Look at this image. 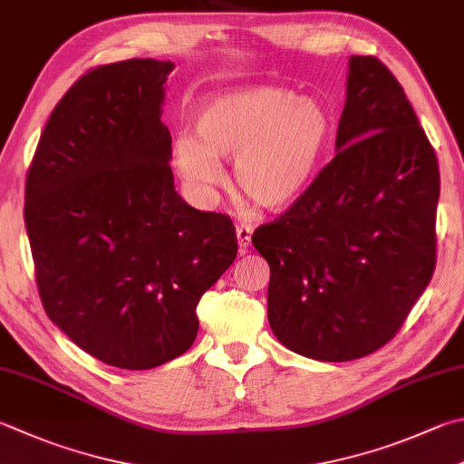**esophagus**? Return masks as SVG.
<instances>
[{
    "mask_svg": "<svg viewBox=\"0 0 464 464\" xmlns=\"http://www.w3.org/2000/svg\"><path fill=\"white\" fill-rule=\"evenodd\" d=\"M236 238H238V252L240 255H246V250L252 242V228L246 224L236 226Z\"/></svg>",
    "mask_w": 464,
    "mask_h": 464,
    "instance_id": "obj_1",
    "label": "esophagus"
}]
</instances>
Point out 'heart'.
<instances>
[{
  "instance_id": "obj_1",
  "label": "heart",
  "mask_w": 464,
  "mask_h": 464,
  "mask_svg": "<svg viewBox=\"0 0 464 464\" xmlns=\"http://www.w3.org/2000/svg\"><path fill=\"white\" fill-rule=\"evenodd\" d=\"M323 104L276 86H242L216 94L196 115V135L179 130L171 157L189 186H220V160H234L240 194L268 212L299 204L317 178L329 145Z\"/></svg>"
}]
</instances>
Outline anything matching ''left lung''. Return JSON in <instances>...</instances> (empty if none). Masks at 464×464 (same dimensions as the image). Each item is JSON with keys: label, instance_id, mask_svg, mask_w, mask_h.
<instances>
[{"label": "left lung", "instance_id": "left-lung-1", "mask_svg": "<svg viewBox=\"0 0 464 464\" xmlns=\"http://www.w3.org/2000/svg\"><path fill=\"white\" fill-rule=\"evenodd\" d=\"M335 151L301 202L252 236L270 266V329L319 362L386 345L436 262L439 161L378 58H349Z\"/></svg>", "mask_w": 464, "mask_h": 464}]
</instances>
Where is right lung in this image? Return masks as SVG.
Segmentation results:
<instances>
[{"instance_id": "right-lung-1", "label": "right lung", "mask_w": 464, "mask_h": 464, "mask_svg": "<svg viewBox=\"0 0 464 464\" xmlns=\"http://www.w3.org/2000/svg\"><path fill=\"white\" fill-rule=\"evenodd\" d=\"M173 68L133 58L78 78L25 179L44 309L82 352L121 370L188 352L198 303L238 250L228 216L199 212L176 191L161 123Z\"/></svg>"}]
</instances>
